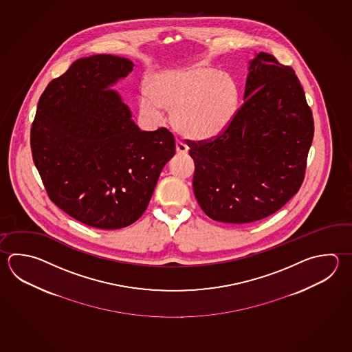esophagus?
<instances>
[{
    "mask_svg": "<svg viewBox=\"0 0 352 352\" xmlns=\"http://www.w3.org/2000/svg\"><path fill=\"white\" fill-rule=\"evenodd\" d=\"M175 149H177L178 154H186L188 152V146L182 140H177L175 142Z\"/></svg>",
    "mask_w": 352,
    "mask_h": 352,
    "instance_id": "obj_1",
    "label": "esophagus"
}]
</instances>
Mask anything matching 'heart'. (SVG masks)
<instances>
[{"label": "heart", "instance_id": "1", "mask_svg": "<svg viewBox=\"0 0 352 352\" xmlns=\"http://www.w3.org/2000/svg\"><path fill=\"white\" fill-rule=\"evenodd\" d=\"M149 96L140 98L142 113L162 118L170 114L174 129L192 140H209L224 132L238 109V87L229 74L210 66H192L158 74L148 85Z\"/></svg>", "mask_w": 352, "mask_h": 352}]
</instances>
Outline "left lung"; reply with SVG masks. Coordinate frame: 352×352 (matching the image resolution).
<instances>
[{
	"label": "left lung",
	"instance_id": "1",
	"mask_svg": "<svg viewBox=\"0 0 352 352\" xmlns=\"http://www.w3.org/2000/svg\"><path fill=\"white\" fill-rule=\"evenodd\" d=\"M244 103L218 137L190 140L192 189L212 220L246 224L278 212L298 192L314 118L298 76L272 54L250 62Z\"/></svg>",
	"mask_w": 352,
	"mask_h": 352
}]
</instances>
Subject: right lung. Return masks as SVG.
Returning <instances> with one entry per match:
<instances>
[{
    "label": "right lung",
    "mask_w": 352,
    "mask_h": 352,
    "mask_svg": "<svg viewBox=\"0 0 352 352\" xmlns=\"http://www.w3.org/2000/svg\"><path fill=\"white\" fill-rule=\"evenodd\" d=\"M133 66L112 54L76 60L48 83L31 128L34 166L48 198L97 229L140 219L175 154L172 133L140 131L118 93L108 88Z\"/></svg>",
    "instance_id": "obj_1"
}]
</instances>
